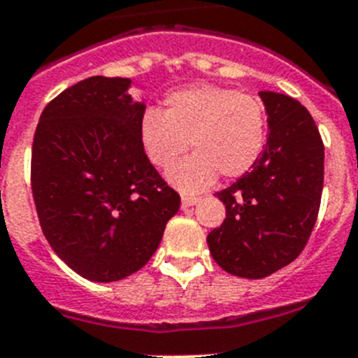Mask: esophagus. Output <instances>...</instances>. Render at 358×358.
<instances>
[{
	"label": "esophagus",
	"mask_w": 358,
	"mask_h": 358,
	"mask_svg": "<svg viewBox=\"0 0 358 358\" xmlns=\"http://www.w3.org/2000/svg\"><path fill=\"white\" fill-rule=\"evenodd\" d=\"M182 208H189V206H195L201 199L195 197V195H182Z\"/></svg>",
	"instance_id": "34e87169"
}]
</instances>
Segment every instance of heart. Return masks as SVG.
I'll use <instances>...</instances> for the list:
<instances>
[{"instance_id":"obj_1","label":"heart","mask_w":358,"mask_h":358,"mask_svg":"<svg viewBox=\"0 0 358 358\" xmlns=\"http://www.w3.org/2000/svg\"><path fill=\"white\" fill-rule=\"evenodd\" d=\"M163 113L147 109L138 134L145 156L170 169L189 147L194 154L169 172L186 194L213 185L217 176L240 177L258 161L267 141L264 103L251 94L213 84H192L169 93Z\"/></svg>"}]
</instances>
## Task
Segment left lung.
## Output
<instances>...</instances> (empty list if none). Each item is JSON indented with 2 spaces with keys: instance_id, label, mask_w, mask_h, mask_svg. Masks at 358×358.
<instances>
[{
  "instance_id": "left-lung-1",
  "label": "left lung",
  "mask_w": 358,
  "mask_h": 358,
  "mask_svg": "<svg viewBox=\"0 0 358 358\" xmlns=\"http://www.w3.org/2000/svg\"><path fill=\"white\" fill-rule=\"evenodd\" d=\"M260 98L267 143L251 170L217 194L226 218L208 235L213 260L248 280L271 276L301 255L324 179V145L308 110L287 94L260 91Z\"/></svg>"
}]
</instances>
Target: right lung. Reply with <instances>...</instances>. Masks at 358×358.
I'll return each mask as SVG.
<instances>
[{"label":"right lung","instance_id":"obj_1","mask_svg":"<svg viewBox=\"0 0 358 358\" xmlns=\"http://www.w3.org/2000/svg\"><path fill=\"white\" fill-rule=\"evenodd\" d=\"M131 78L90 77L44 107L31 147V194L43 233L82 278L109 283L159 248L181 197L140 145L145 103Z\"/></svg>","mask_w":358,"mask_h":358}]
</instances>
